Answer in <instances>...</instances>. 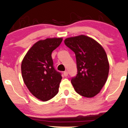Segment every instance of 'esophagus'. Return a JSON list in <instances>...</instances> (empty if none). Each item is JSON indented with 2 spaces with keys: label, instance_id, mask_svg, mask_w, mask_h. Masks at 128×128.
<instances>
[{
  "label": "esophagus",
  "instance_id": "1",
  "mask_svg": "<svg viewBox=\"0 0 128 128\" xmlns=\"http://www.w3.org/2000/svg\"><path fill=\"white\" fill-rule=\"evenodd\" d=\"M64 75L65 76H68V72L67 70L64 71Z\"/></svg>",
  "mask_w": 128,
  "mask_h": 128
}]
</instances>
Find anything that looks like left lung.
Masks as SVG:
<instances>
[{
    "label": "left lung",
    "instance_id": "obj_1",
    "mask_svg": "<svg viewBox=\"0 0 128 128\" xmlns=\"http://www.w3.org/2000/svg\"><path fill=\"white\" fill-rule=\"evenodd\" d=\"M64 44L75 54L77 74L71 83L82 96L92 98L106 83L109 63L103 47L93 38L84 35L66 38Z\"/></svg>",
    "mask_w": 128,
    "mask_h": 128
}]
</instances>
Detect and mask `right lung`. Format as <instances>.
Returning a JSON list of instances; mask_svg holds the SVG:
<instances>
[{
  "instance_id": "right-lung-1",
  "label": "right lung",
  "mask_w": 128,
  "mask_h": 128,
  "mask_svg": "<svg viewBox=\"0 0 128 128\" xmlns=\"http://www.w3.org/2000/svg\"><path fill=\"white\" fill-rule=\"evenodd\" d=\"M62 38H48L34 44L21 63L23 81L32 94L47 101L58 94L62 76L53 67L52 53Z\"/></svg>"
}]
</instances>
